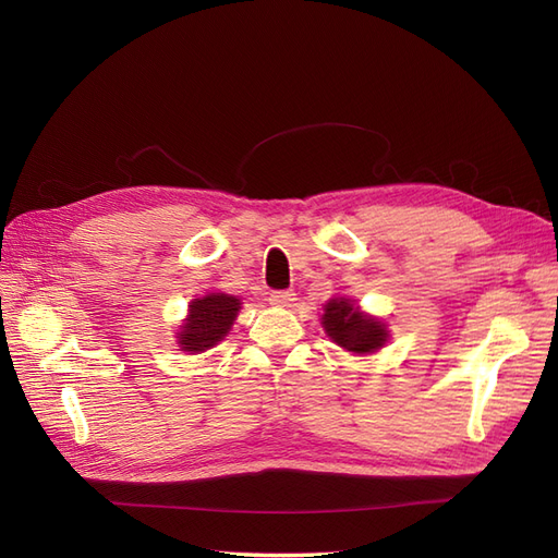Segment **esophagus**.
<instances>
[{
  "instance_id": "34e87169",
  "label": "esophagus",
  "mask_w": 558,
  "mask_h": 558,
  "mask_svg": "<svg viewBox=\"0 0 558 558\" xmlns=\"http://www.w3.org/2000/svg\"><path fill=\"white\" fill-rule=\"evenodd\" d=\"M293 302H295L293 291H272V293H269V305H275V307H291Z\"/></svg>"
}]
</instances>
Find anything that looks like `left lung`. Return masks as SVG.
<instances>
[{
	"label": "left lung",
	"mask_w": 558,
	"mask_h": 558,
	"mask_svg": "<svg viewBox=\"0 0 558 558\" xmlns=\"http://www.w3.org/2000/svg\"><path fill=\"white\" fill-rule=\"evenodd\" d=\"M326 335L349 353H375L388 340V330L379 318L361 312L349 298H332L320 316Z\"/></svg>",
	"instance_id": "1"
}]
</instances>
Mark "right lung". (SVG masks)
Segmentation results:
<instances>
[{"label":"right lung","instance_id":"add662e5","mask_svg":"<svg viewBox=\"0 0 558 558\" xmlns=\"http://www.w3.org/2000/svg\"><path fill=\"white\" fill-rule=\"evenodd\" d=\"M240 310L242 300L228 293H207L191 300L189 318L177 332V344L189 353L216 347L230 332Z\"/></svg>","mask_w":558,"mask_h":558}]
</instances>
